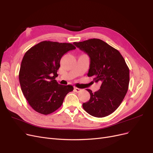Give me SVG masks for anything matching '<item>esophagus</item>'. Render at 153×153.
<instances>
[{
  "mask_svg": "<svg viewBox=\"0 0 153 153\" xmlns=\"http://www.w3.org/2000/svg\"><path fill=\"white\" fill-rule=\"evenodd\" d=\"M74 90H75V91L76 92H80V91H82V89H79V88H78V87H75V88H74Z\"/></svg>",
  "mask_w": 153,
  "mask_h": 153,
  "instance_id": "34e87169",
  "label": "esophagus"
}]
</instances>
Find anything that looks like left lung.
Returning <instances> with one entry per match:
<instances>
[{
  "instance_id": "8db88e82",
  "label": "left lung",
  "mask_w": 153,
  "mask_h": 153,
  "mask_svg": "<svg viewBox=\"0 0 153 153\" xmlns=\"http://www.w3.org/2000/svg\"><path fill=\"white\" fill-rule=\"evenodd\" d=\"M90 57L88 76L92 82H101L100 89L92 92L90 100L83 103L86 112L96 117L112 114L121 105L128 90L129 69L117 50L100 39H91L74 43Z\"/></svg>"
}]
</instances>
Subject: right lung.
<instances>
[{"instance_id": "right-lung-1", "label": "right lung", "mask_w": 153, "mask_h": 153, "mask_svg": "<svg viewBox=\"0 0 153 153\" xmlns=\"http://www.w3.org/2000/svg\"><path fill=\"white\" fill-rule=\"evenodd\" d=\"M76 47L71 43L44 41L27 50L23 57L19 81L25 98L31 107L43 115L61 106L71 85L59 84L55 78L64 53Z\"/></svg>"}]
</instances>
